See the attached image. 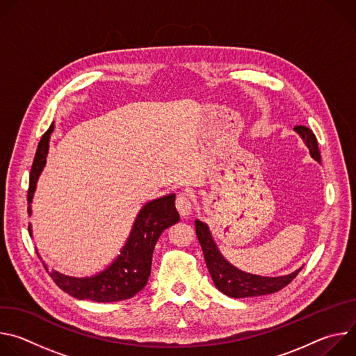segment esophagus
<instances>
[{
    "instance_id": "esophagus-1",
    "label": "esophagus",
    "mask_w": 356,
    "mask_h": 356,
    "mask_svg": "<svg viewBox=\"0 0 356 356\" xmlns=\"http://www.w3.org/2000/svg\"><path fill=\"white\" fill-rule=\"evenodd\" d=\"M176 209L183 217H188L193 210V202H191V195L186 191H181L176 197Z\"/></svg>"
}]
</instances>
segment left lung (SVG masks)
Listing matches in <instances>:
<instances>
[{
	"instance_id": "left-lung-1",
	"label": "left lung",
	"mask_w": 356,
	"mask_h": 356,
	"mask_svg": "<svg viewBox=\"0 0 356 356\" xmlns=\"http://www.w3.org/2000/svg\"><path fill=\"white\" fill-rule=\"evenodd\" d=\"M294 131L301 136L304 143L307 145L313 159L321 163V155H320L317 138L313 134V131L304 125L294 127ZM194 225H195V234L201 245L202 253H204V259H206L209 272L213 277V282L221 293L229 297H234V298L255 297V296H264V294L279 291L283 287H286L301 270L300 268L290 275L277 276V277H266V276H258V275H250V273L242 272L224 259V257L220 253L211 236V232L207 224L201 222L200 220H195Z\"/></svg>"
}]
</instances>
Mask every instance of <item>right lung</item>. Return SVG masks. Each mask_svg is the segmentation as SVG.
I'll return each mask as SVG.
<instances>
[{"mask_svg":"<svg viewBox=\"0 0 356 356\" xmlns=\"http://www.w3.org/2000/svg\"><path fill=\"white\" fill-rule=\"evenodd\" d=\"M54 128L55 125L52 124L42 135L36 149L29 176L28 214H31V202L36 188V181L46 163L49 139ZM175 200V194H168L146 202L136 216L131 234L120 255L104 270L90 277H72L52 270L49 272L50 277L65 293L79 300L113 302L134 297L147 283L152 266V253H154L161 234L180 220ZM28 231L32 236L31 224L28 225ZM43 266L47 270L44 264Z\"/></svg>","mask_w":356,"mask_h":356,"instance_id":"right-lung-1","label":"right lung"}]
</instances>
